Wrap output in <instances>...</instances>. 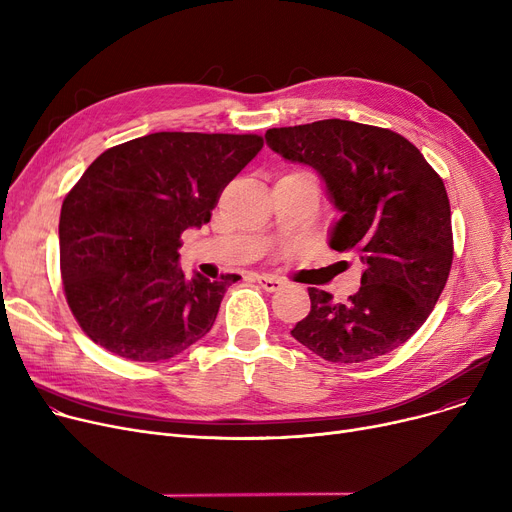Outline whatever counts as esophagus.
<instances>
[{"mask_svg": "<svg viewBox=\"0 0 512 512\" xmlns=\"http://www.w3.org/2000/svg\"><path fill=\"white\" fill-rule=\"evenodd\" d=\"M257 282L267 292H276V290H280L284 286V282L280 278H276V276H257Z\"/></svg>", "mask_w": 512, "mask_h": 512, "instance_id": "esophagus-1", "label": "esophagus"}]
</instances>
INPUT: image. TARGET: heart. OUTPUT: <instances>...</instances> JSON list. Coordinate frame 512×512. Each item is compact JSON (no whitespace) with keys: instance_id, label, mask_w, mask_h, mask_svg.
Masks as SVG:
<instances>
[{"instance_id":"1","label":"heart","mask_w":512,"mask_h":512,"mask_svg":"<svg viewBox=\"0 0 512 512\" xmlns=\"http://www.w3.org/2000/svg\"><path fill=\"white\" fill-rule=\"evenodd\" d=\"M286 176H297V178H315L309 170H292V172H288Z\"/></svg>"}]
</instances>
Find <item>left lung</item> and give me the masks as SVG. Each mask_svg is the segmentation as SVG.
<instances>
[{
	"instance_id": "obj_1",
	"label": "left lung",
	"mask_w": 512,
	"mask_h": 512,
	"mask_svg": "<svg viewBox=\"0 0 512 512\" xmlns=\"http://www.w3.org/2000/svg\"><path fill=\"white\" fill-rule=\"evenodd\" d=\"M265 141L326 180L342 211L330 247L365 263L346 303L309 288L311 311L290 334L330 363H363L405 344L434 311L452 267L440 174L402 134L351 120L270 128Z\"/></svg>"
}]
</instances>
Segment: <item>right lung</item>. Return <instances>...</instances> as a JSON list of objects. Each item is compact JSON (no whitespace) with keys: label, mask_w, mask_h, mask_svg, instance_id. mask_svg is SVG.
Masks as SVG:
<instances>
[{"label":"right lung","mask_w":512,"mask_h":512,"mask_svg":"<svg viewBox=\"0 0 512 512\" xmlns=\"http://www.w3.org/2000/svg\"><path fill=\"white\" fill-rule=\"evenodd\" d=\"M259 134L153 132L103 151L60 213V270L83 332L128 361H166L213 326L236 274L188 278L182 232L211 220Z\"/></svg>","instance_id":"right-lung-1"}]
</instances>
